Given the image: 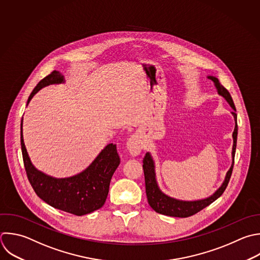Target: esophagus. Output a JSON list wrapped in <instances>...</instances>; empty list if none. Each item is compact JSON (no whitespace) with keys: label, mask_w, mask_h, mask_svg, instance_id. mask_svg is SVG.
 <instances>
[{"label":"esophagus","mask_w":260,"mask_h":260,"mask_svg":"<svg viewBox=\"0 0 260 260\" xmlns=\"http://www.w3.org/2000/svg\"><path fill=\"white\" fill-rule=\"evenodd\" d=\"M127 148L132 155H138L140 153L142 149V142L138 135H131L127 142Z\"/></svg>","instance_id":"obj_1"}]
</instances>
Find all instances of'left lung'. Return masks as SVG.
Here are the masks:
<instances>
[{"instance_id":"1","label":"left lung","mask_w":260,"mask_h":260,"mask_svg":"<svg viewBox=\"0 0 260 260\" xmlns=\"http://www.w3.org/2000/svg\"><path fill=\"white\" fill-rule=\"evenodd\" d=\"M208 79L212 80L217 92L219 95H221L232 107L234 111H236L233 99L230 94V92L219 83L218 79L213 76H208ZM232 112L234 118H235V129L233 132V150H232V157H233V164L230 168V170L226 173V176L224 178L223 183L221 186L209 197L201 200H195V201H183V200H178L175 198H172L165 193H162L156 183L155 179V172H154V162L149 154V152H146L145 156L143 157V171H144V180H145V190H146V196H147V201L150 207L155 210L156 212L169 216H176V217H188L191 216L198 211L202 210L204 207L208 206L211 204L214 200H216L225 190L232 172H233V167H234V159H235V151H236V145H237V135H238V125H237V114L235 112Z\"/></svg>"}]
</instances>
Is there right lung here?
<instances>
[{
	"label": "right lung",
	"instance_id": "1",
	"mask_svg": "<svg viewBox=\"0 0 260 260\" xmlns=\"http://www.w3.org/2000/svg\"><path fill=\"white\" fill-rule=\"evenodd\" d=\"M64 81L59 71H53L35 87L27 105L41 88ZM21 150L28 181L37 195L49 205L75 215L90 213L105 204L112 176L120 164L116 144L110 143L82 173L64 179L50 177L38 171L30 161L23 140L22 121Z\"/></svg>",
	"mask_w": 260,
	"mask_h": 260
}]
</instances>
